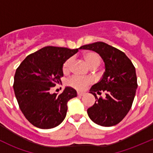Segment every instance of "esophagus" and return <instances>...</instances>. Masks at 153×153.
Returning <instances> with one entry per match:
<instances>
[{
    "label": "esophagus",
    "mask_w": 153,
    "mask_h": 153,
    "mask_svg": "<svg viewBox=\"0 0 153 153\" xmlns=\"http://www.w3.org/2000/svg\"><path fill=\"white\" fill-rule=\"evenodd\" d=\"M84 92H77V95H78V96H83V95H84Z\"/></svg>",
    "instance_id": "1"
}]
</instances>
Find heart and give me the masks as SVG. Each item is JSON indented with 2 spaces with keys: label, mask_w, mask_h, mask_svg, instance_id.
<instances>
[{
  "label": "heart",
  "mask_w": 153,
  "mask_h": 153,
  "mask_svg": "<svg viewBox=\"0 0 153 153\" xmlns=\"http://www.w3.org/2000/svg\"><path fill=\"white\" fill-rule=\"evenodd\" d=\"M84 59L87 64L92 68H96L101 64V57L95 52H87L84 55ZM73 58H69L64 62L63 70L67 72L71 67ZM92 82V79L89 77H81L79 75H72L67 80V84L69 86L78 90H83Z\"/></svg>",
  "instance_id": "1"
}]
</instances>
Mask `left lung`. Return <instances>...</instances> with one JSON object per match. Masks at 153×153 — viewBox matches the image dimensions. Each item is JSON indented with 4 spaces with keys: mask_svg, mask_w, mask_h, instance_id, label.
Here are the masks:
<instances>
[{
    "mask_svg": "<svg viewBox=\"0 0 153 153\" xmlns=\"http://www.w3.org/2000/svg\"><path fill=\"white\" fill-rule=\"evenodd\" d=\"M80 48L96 52L105 64L102 78L89 90L96 101L87 109L88 115L101 126L118 124L129 112L135 98L138 87L135 68L124 52L106 43L95 42ZM101 91L106 97L98 99L95 92Z\"/></svg>",
    "mask_w": 153,
    "mask_h": 153,
    "instance_id": "left-lung-1",
    "label": "left lung"
}]
</instances>
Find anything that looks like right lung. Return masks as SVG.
I'll return each instance as SVG.
<instances>
[{
	"instance_id": "obj_1",
	"label": "right lung",
	"mask_w": 153,
	"mask_h": 153,
	"mask_svg": "<svg viewBox=\"0 0 153 153\" xmlns=\"http://www.w3.org/2000/svg\"><path fill=\"white\" fill-rule=\"evenodd\" d=\"M78 49L48 46L29 55L17 68L14 92L21 112L33 126L51 129L65 118L67 102L77 96L76 90L67 86L60 95L49 90L61 82L64 62Z\"/></svg>"
}]
</instances>
